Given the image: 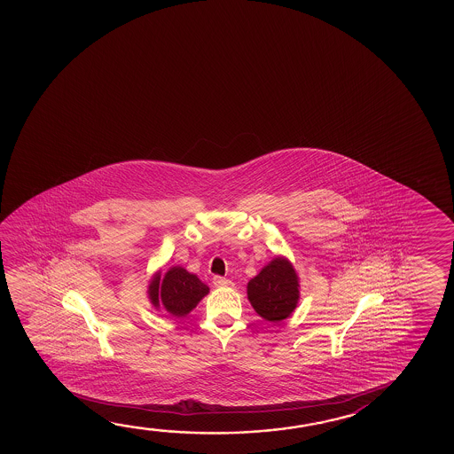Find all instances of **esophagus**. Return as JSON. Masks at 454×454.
Here are the masks:
<instances>
[{
    "instance_id": "1",
    "label": "esophagus",
    "mask_w": 454,
    "mask_h": 454,
    "mask_svg": "<svg viewBox=\"0 0 454 454\" xmlns=\"http://www.w3.org/2000/svg\"><path fill=\"white\" fill-rule=\"evenodd\" d=\"M214 285L216 287H230L232 286V281L224 277H214Z\"/></svg>"
}]
</instances>
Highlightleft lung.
I'll return each mask as SVG.
<instances>
[{"mask_svg":"<svg viewBox=\"0 0 454 454\" xmlns=\"http://www.w3.org/2000/svg\"><path fill=\"white\" fill-rule=\"evenodd\" d=\"M248 301L264 321H285L301 301V281L293 262L285 256L275 258L247 285Z\"/></svg>","mask_w":454,"mask_h":454,"instance_id":"8db88e82","label":"left lung"}]
</instances>
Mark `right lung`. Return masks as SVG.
<instances>
[{"instance_id":"obj_1","label":"right lung","mask_w":454,"mask_h":454,"mask_svg":"<svg viewBox=\"0 0 454 454\" xmlns=\"http://www.w3.org/2000/svg\"><path fill=\"white\" fill-rule=\"evenodd\" d=\"M209 294L195 273H190L181 265H175L163 277L155 272L147 286V297L155 309H165L175 317H184Z\"/></svg>"}]
</instances>
